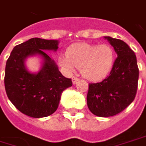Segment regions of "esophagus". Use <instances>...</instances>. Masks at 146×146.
I'll use <instances>...</instances> for the list:
<instances>
[{"label":"esophagus","instance_id":"1","mask_svg":"<svg viewBox=\"0 0 146 146\" xmlns=\"http://www.w3.org/2000/svg\"><path fill=\"white\" fill-rule=\"evenodd\" d=\"M72 81H73V84H75L78 81V78H76V77H73V78H72Z\"/></svg>","mask_w":146,"mask_h":146}]
</instances>
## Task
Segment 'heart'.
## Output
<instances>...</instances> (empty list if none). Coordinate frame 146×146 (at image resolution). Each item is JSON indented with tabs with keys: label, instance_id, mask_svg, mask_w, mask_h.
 <instances>
[{
	"label": "heart",
	"instance_id": "obj_1",
	"mask_svg": "<svg viewBox=\"0 0 146 146\" xmlns=\"http://www.w3.org/2000/svg\"><path fill=\"white\" fill-rule=\"evenodd\" d=\"M115 60L113 48L107 44H76L68 48L67 55L60 56L58 63L69 72L81 68V73L90 81L105 78Z\"/></svg>",
	"mask_w": 146,
	"mask_h": 146
}]
</instances>
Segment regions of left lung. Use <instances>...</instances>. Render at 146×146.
Returning <instances> with one entry per match:
<instances>
[{
  "mask_svg": "<svg viewBox=\"0 0 146 146\" xmlns=\"http://www.w3.org/2000/svg\"><path fill=\"white\" fill-rule=\"evenodd\" d=\"M113 46L117 58L110 74L100 82L89 83L88 107L101 117L115 116L128 107L135 98L139 68L136 56L124 41L105 37Z\"/></svg>",
  "mask_w": 146,
  "mask_h": 146,
  "instance_id": "1",
  "label": "left lung"
}]
</instances>
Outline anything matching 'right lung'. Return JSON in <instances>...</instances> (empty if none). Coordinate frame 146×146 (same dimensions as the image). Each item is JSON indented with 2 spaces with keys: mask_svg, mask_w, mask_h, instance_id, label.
Here are the masks:
<instances>
[{
  "mask_svg": "<svg viewBox=\"0 0 146 146\" xmlns=\"http://www.w3.org/2000/svg\"><path fill=\"white\" fill-rule=\"evenodd\" d=\"M58 40L32 38L14 48L6 61L5 88L8 98L23 114L35 118L50 116L58 107L61 93L73 85L72 79L59 72L54 61L44 50L58 49ZM40 54L44 64L38 74L24 67L28 56Z\"/></svg>",
  "mask_w": 146,
  "mask_h": 146,
  "instance_id": "1",
  "label": "right lung"
}]
</instances>
